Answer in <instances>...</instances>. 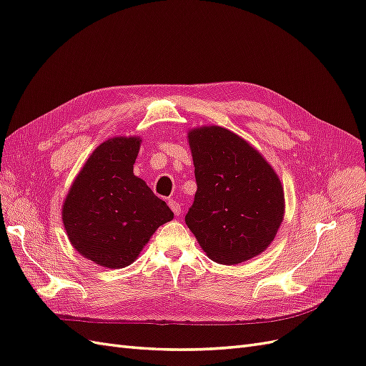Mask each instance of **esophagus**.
<instances>
[{
    "mask_svg": "<svg viewBox=\"0 0 366 366\" xmlns=\"http://www.w3.org/2000/svg\"><path fill=\"white\" fill-rule=\"evenodd\" d=\"M168 204H169V207L172 209V212H174L177 217H180V214H182V207H180V204L177 203L175 200H169V202H168Z\"/></svg>",
    "mask_w": 366,
    "mask_h": 366,
    "instance_id": "34e87169",
    "label": "esophagus"
}]
</instances>
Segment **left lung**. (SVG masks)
<instances>
[{"mask_svg": "<svg viewBox=\"0 0 366 366\" xmlns=\"http://www.w3.org/2000/svg\"><path fill=\"white\" fill-rule=\"evenodd\" d=\"M197 192L184 221L207 257L235 265L258 257L284 219L278 174L249 142L223 127L189 129Z\"/></svg>", "mask_w": 366, "mask_h": 366, "instance_id": "8db88e82", "label": "left lung"}]
</instances>
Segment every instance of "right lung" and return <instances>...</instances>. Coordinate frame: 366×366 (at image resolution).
<instances>
[{
	"instance_id": "add662e5",
	"label": "right lung",
	"mask_w": 366,
	"mask_h": 366,
	"mask_svg": "<svg viewBox=\"0 0 366 366\" xmlns=\"http://www.w3.org/2000/svg\"><path fill=\"white\" fill-rule=\"evenodd\" d=\"M139 136L113 137L88 157L62 203V223L82 257L108 269L132 264L172 210L134 175Z\"/></svg>"
}]
</instances>
